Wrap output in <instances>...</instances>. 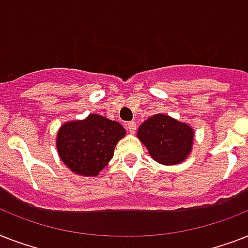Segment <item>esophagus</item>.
<instances>
[{
	"label": "esophagus",
	"mask_w": 248,
	"mask_h": 248,
	"mask_svg": "<svg viewBox=\"0 0 248 248\" xmlns=\"http://www.w3.org/2000/svg\"><path fill=\"white\" fill-rule=\"evenodd\" d=\"M126 127H127V130L130 131V134H134V132L136 131L135 122H128V124H126Z\"/></svg>",
	"instance_id": "obj_1"
}]
</instances>
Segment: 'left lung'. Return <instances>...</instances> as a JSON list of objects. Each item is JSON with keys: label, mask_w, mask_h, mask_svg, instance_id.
<instances>
[{"label": "left lung", "mask_w": 248, "mask_h": 248, "mask_svg": "<svg viewBox=\"0 0 248 248\" xmlns=\"http://www.w3.org/2000/svg\"><path fill=\"white\" fill-rule=\"evenodd\" d=\"M138 138L155 162L171 166L190 155L194 131L189 124L158 113L140 124Z\"/></svg>", "instance_id": "1"}]
</instances>
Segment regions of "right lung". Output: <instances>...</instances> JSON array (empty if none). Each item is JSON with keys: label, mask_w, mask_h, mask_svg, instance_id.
I'll list each match as a JSON object with an SVG mask.
<instances>
[{"label": "right lung", "mask_w": 248, "mask_h": 248, "mask_svg": "<svg viewBox=\"0 0 248 248\" xmlns=\"http://www.w3.org/2000/svg\"><path fill=\"white\" fill-rule=\"evenodd\" d=\"M124 135L126 130L116 121L90 114L85 120L64 124L58 131L56 148L72 172L96 176L113 158L114 148Z\"/></svg>", "instance_id": "right-lung-1"}]
</instances>
